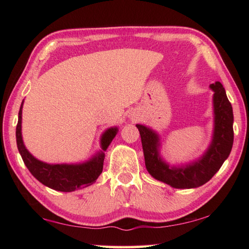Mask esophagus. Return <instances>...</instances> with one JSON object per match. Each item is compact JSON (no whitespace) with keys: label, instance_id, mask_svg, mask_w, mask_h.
<instances>
[{"label":"esophagus","instance_id":"esophagus-1","mask_svg":"<svg viewBox=\"0 0 249 249\" xmlns=\"http://www.w3.org/2000/svg\"><path fill=\"white\" fill-rule=\"evenodd\" d=\"M136 119H137V117H136V116H134V115L132 116V120H134V121H135V120H136Z\"/></svg>","mask_w":249,"mask_h":249}]
</instances>
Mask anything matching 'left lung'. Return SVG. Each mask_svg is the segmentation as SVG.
Returning a JSON list of instances; mask_svg holds the SVG:
<instances>
[{"label": "left lung", "mask_w": 249, "mask_h": 249, "mask_svg": "<svg viewBox=\"0 0 249 249\" xmlns=\"http://www.w3.org/2000/svg\"><path fill=\"white\" fill-rule=\"evenodd\" d=\"M213 94L214 127L208 149L193 161L181 166H170L160 156V137L145 125L136 124L140 130L146 169L156 180L176 189H192L203 185L220 170L231 154L234 142L233 108L222 83L210 84Z\"/></svg>", "instance_id": "left-lung-1"}]
</instances>
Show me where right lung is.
<instances>
[{"instance_id":"1","label":"right lung","mask_w":249,"mask_h":249,"mask_svg":"<svg viewBox=\"0 0 249 249\" xmlns=\"http://www.w3.org/2000/svg\"><path fill=\"white\" fill-rule=\"evenodd\" d=\"M24 101L18 112L16 126V144L22 159L35 178L53 190L72 192L81 187L91 185L99 178L103 170V162L107 147L116 136L119 128L109 127L100 138L101 150L84 162L79 163H47L38 160L29 153L24 145L22 136V109Z\"/></svg>"}]
</instances>
